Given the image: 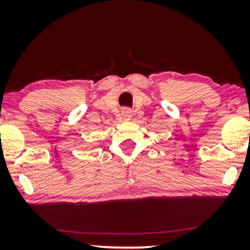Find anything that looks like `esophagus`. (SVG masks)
I'll list each match as a JSON object with an SVG mask.
<instances>
[{"label":"esophagus","instance_id":"obj_1","mask_svg":"<svg viewBox=\"0 0 250 250\" xmlns=\"http://www.w3.org/2000/svg\"><path fill=\"white\" fill-rule=\"evenodd\" d=\"M122 117L125 120H130V117H131V110H130V109H128V108L122 109Z\"/></svg>","mask_w":250,"mask_h":250}]
</instances>
